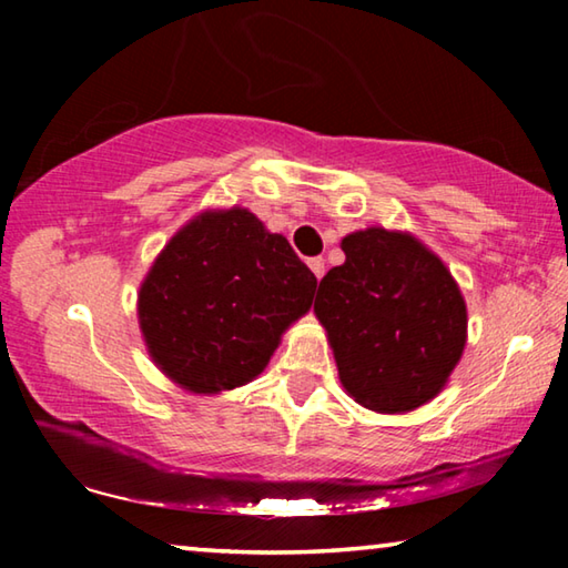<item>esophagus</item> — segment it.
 <instances>
[{
    "label": "esophagus",
    "instance_id": "34e87169",
    "mask_svg": "<svg viewBox=\"0 0 568 568\" xmlns=\"http://www.w3.org/2000/svg\"><path fill=\"white\" fill-rule=\"evenodd\" d=\"M307 267H311L313 275L321 281L323 273H325V261H323V257H311V261H307Z\"/></svg>",
    "mask_w": 568,
    "mask_h": 568
}]
</instances>
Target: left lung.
Returning <instances> with one entry per match:
<instances>
[{
	"label": "left lung",
	"mask_w": 568,
	"mask_h": 568,
	"mask_svg": "<svg viewBox=\"0 0 568 568\" xmlns=\"http://www.w3.org/2000/svg\"><path fill=\"white\" fill-rule=\"evenodd\" d=\"M345 263L321 281L313 311L348 396L406 413L436 398L466 345V301L448 267L410 233L343 237Z\"/></svg>",
	"instance_id": "obj_1"
}]
</instances>
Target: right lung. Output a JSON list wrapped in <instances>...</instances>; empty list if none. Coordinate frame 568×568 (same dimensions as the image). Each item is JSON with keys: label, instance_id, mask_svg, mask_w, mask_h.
<instances>
[{"label": "right lung", "instance_id": "obj_1", "mask_svg": "<svg viewBox=\"0 0 568 568\" xmlns=\"http://www.w3.org/2000/svg\"><path fill=\"white\" fill-rule=\"evenodd\" d=\"M315 275L245 207L205 210L162 247L140 285L150 358L190 393L261 376L287 325L311 311Z\"/></svg>", "mask_w": 568, "mask_h": 568}]
</instances>
